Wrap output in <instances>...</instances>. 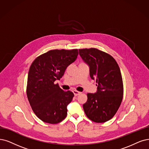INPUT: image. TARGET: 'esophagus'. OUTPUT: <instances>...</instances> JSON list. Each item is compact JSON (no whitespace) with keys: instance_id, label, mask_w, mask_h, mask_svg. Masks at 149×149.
<instances>
[{"instance_id":"esophagus-1","label":"esophagus","mask_w":149,"mask_h":149,"mask_svg":"<svg viewBox=\"0 0 149 149\" xmlns=\"http://www.w3.org/2000/svg\"><path fill=\"white\" fill-rule=\"evenodd\" d=\"M73 93H74V94L75 96H78V95H80L81 93V92H80V91H77V90H74V91H73Z\"/></svg>"}]
</instances>
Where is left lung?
Listing matches in <instances>:
<instances>
[{"instance_id": "left-lung-1", "label": "left lung", "mask_w": 149, "mask_h": 149, "mask_svg": "<svg viewBox=\"0 0 149 149\" xmlns=\"http://www.w3.org/2000/svg\"><path fill=\"white\" fill-rule=\"evenodd\" d=\"M79 54L90 66V75L96 80L97 91L88 93L83 107L87 117L96 123L111 120L118 110L123 96L122 74L115 59L95 48L79 49Z\"/></svg>"}]
</instances>
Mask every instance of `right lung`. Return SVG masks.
Returning <instances> with one entry per match:
<instances>
[{"label":"right lung","instance_id":"obj_1","mask_svg":"<svg viewBox=\"0 0 149 149\" xmlns=\"http://www.w3.org/2000/svg\"><path fill=\"white\" fill-rule=\"evenodd\" d=\"M77 49H52L37 57L30 66L26 94L33 112L43 122L56 124L67 116L74 93L55 84L78 56Z\"/></svg>","mask_w":149,"mask_h":149}]
</instances>
